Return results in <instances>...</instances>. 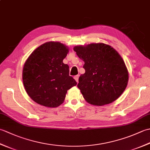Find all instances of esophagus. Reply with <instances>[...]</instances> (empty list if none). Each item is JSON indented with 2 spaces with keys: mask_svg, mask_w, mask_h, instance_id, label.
<instances>
[{
  "mask_svg": "<svg viewBox=\"0 0 150 150\" xmlns=\"http://www.w3.org/2000/svg\"><path fill=\"white\" fill-rule=\"evenodd\" d=\"M79 75H76V76H75V77H74L75 80L76 81V82H77V83L79 82Z\"/></svg>",
  "mask_w": 150,
  "mask_h": 150,
  "instance_id": "34e87169",
  "label": "esophagus"
}]
</instances>
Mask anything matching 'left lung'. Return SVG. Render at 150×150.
<instances>
[{"label":"left lung","instance_id":"1","mask_svg":"<svg viewBox=\"0 0 150 150\" xmlns=\"http://www.w3.org/2000/svg\"><path fill=\"white\" fill-rule=\"evenodd\" d=\"M73 50L84 62L85 73L79 77L77 87L86 101L100 106L117 100L125 90L129 78L119 53L104 43L77 46Z\"/></svg>","mask_w":150,"mask_h":150}]
</instances>
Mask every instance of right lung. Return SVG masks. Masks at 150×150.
<instances>
[{
  "label": "right lung",
  "mask_w": 150,
  "mask_h": 150,
  "mask_svg": "<svg viewBox=\"0 0 150 150\" xmlns=\"http://www.w3.org/2000/svg\"><path fill=\"white\" fill-rule=\"evenodd\" d=\"M69 48L59 42L50 41L30 54L22 70V81L26 93L33 101L47 108L59 106L67 91L77 82L69 75V66L63 60Z\"/></svg>",
  "instance_id": "1"
}]
</instances>
